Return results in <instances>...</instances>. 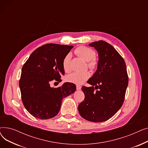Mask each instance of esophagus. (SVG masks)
I'll return each mask as SVG.
<instances>
[{
    "label": "esophagus",
    "mask_w": 148,
    "mask_h": 148,
    "mask_svg": "<svg viewBox=\"0 0 148 148\" xmlns=\"http://www.w3.org/2000/svg\"><path fill=\"white\" fill-rule=\"evenodd\" d=\"M82 88V87L80 86H79V85H77L76 86V89L77 90H80Z\"/></svg>",
    "instance_id": "1"
}]
</instances>
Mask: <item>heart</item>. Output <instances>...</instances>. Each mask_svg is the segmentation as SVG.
Wrapping results in <instances>:
<instances>
[{
  "mask_svg": "<svg viewBox=\"0 0 148 148\" xmlns=\"http://www.w3.org/2000/svg\"><path fill=\"white\" fill-rule=\"evenodd\" d=\"M75 53L77 55L83 58L84 60L88 61V65L91 69H94L97 66L98 62L95 58V51L85 46H81L75 50ZM71 58V53H68L62 61V67L64 71L66 73L69 72L71 69L70 68V60ZM90 76L89 71L83 73L74 72L68 75L66 77L67 82L74 83L76 84H82L86 82Z\"/></svg>",
  "mask_w": 148,
  "mask_h": 148,
  "instance_id": "obj_1",
  "label": "heart"
}]
</instances>
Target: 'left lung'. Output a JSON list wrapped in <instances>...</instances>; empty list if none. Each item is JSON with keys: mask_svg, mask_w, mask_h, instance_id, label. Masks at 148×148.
I'll use <instances>...</instances> for the list:
<instances>
[{"mask_svg": "<svg viewBox=\"0 0 148 148\" xmlns=\"http://www.w3.org/2000/svg\"><path fill=\"white\" fill-rule=\"evenodd\" d=\"M89 45L98 51V67L88 81L91 86L82 88L84 99L78 110L84 119L101 122L111 118L122 107L128 77L125 61L112 45L102 40Z\"/></svg>", "mask_w": 148, "mask_h": 148, "instance_id": "8db88e82", "label": "left lung"}]
</instances>
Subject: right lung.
<instances>
[{
    "label": "right lung",
    "instance_id": "1",
    "mask_svg": "<svg viewBox=\"0 0 148 148\" xmlns=\"http://www.w3.org/2000/svg\"><path fill=\"white\" fill-rule=\"evenodd\" d=\"M73 45L47 44L36 49L23 65L19 86L22 102L34 117L48 119L56 116L64 98L75 92L74 83L66 82L57 88L50 87L53 80L60 82L65 71L62 61Z\"/></svg>",
    "mask_w": 148,
    "mask_h": 148
}]
</instances>
